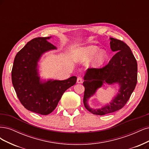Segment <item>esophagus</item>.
I'll return each mask as SVG.
<instances>
[{
	"label": "esophagus",
	"mask_w": 149,
	"mask_h": 149,
	"mask_svg": "<svg viewBox=\"0 0 149 149\" xmlns=\"http://www.w3.org/2000/svg\"><path fill=\"white\" fill-rule=\"evenodd\" d=\"M82 81H83L82 78H81V77H79L77 78V82L78 84H81L82 83Z\"/></svg>",
	"instance_id": "esophagus-1"
}]
</instances>
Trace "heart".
I'll return each instance as SVG.
<instances>
[{"instance_id": "1", "label": "heart", "mask_w": 149, "mask_h": 149, "mask_svg": "<svg viewBox=\"0 0 149 149\" xmlns=\"http://www.w3.org/2000/svg\"><path fill=\"white\" fill-rule=\"evenodd\" d=\"M98 51V47L95 46H89L79 49L77 55L78 57L80 59L88 60L93 57ZM107 52L104 51H100L94 57L93 66L94 68H99V67L104 64V62L107 61Z\"/></svg>"}]
</instances>
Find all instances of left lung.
I'll use <instances>...</instances> for the list:
<instances>
[{
  "instance_id": "1",
  "label": "left lung",
  "mask_w": 149,
  "mask_h": 149,
  "mask_svg": "<svg viewBox=\"0 0 149 149\" xmlns=\"http://www.w3.org/2000/svg\"><path fill=\"white\" fill-rule=\"evenodd\" d=\"M110 47L116 52L108 64L102 68H89L84 76V104L88 111L96 115H104L121 109L126 104L135 89L137 81V63L135 57L125 42L110 38ZM104 83H117L120 88L116 97L109 104L100 109L88 106V99Z\"/></svg>"
}]
</instances>
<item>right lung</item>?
Returning <instances> with one entry per match:
<instances>
[{
  "label": "right lung",
  "mask_w": 149,
  "mask_h": 149,
  "mask_svg": "<svg viewBox=\"0 0 149 149\" xmlns=\"http://www.w3.org/2000/svg\"><path fill=\"white\" fill-rule=\"evenodd\" d=\"M50 38H36L28 42L17 54L12 70V84L20 103L29 111L42 115L53 111L65 91L77 81L75 76L64 80H40L38 62L43 53L56 49L47 41Z\"/></svg>",
  "instance_id": "obj_1"
}]
</instances>
